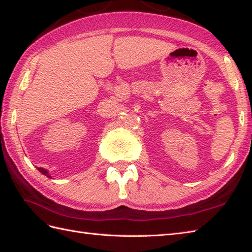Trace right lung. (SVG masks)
I'll list each match as a JSON object with an SVG mask.
<instances>
[{"mask_svg": "<svg viewBox=\"0 0 252 252\" xmlns=\"http://www.w3.org/2000/svg\"><path fill=\"white\" fill-rule=\"evenodd\" d=\"M37 170H39V171H40V172H41L42 174H44V175H46V176H47V178H51V175L49 174V172H47V171H46V170H44V169H42V168H37Z\"/></svg>", "mask_w": 252, "mask_h": 252, "instance_id": "1", "label": "right lung"}]
</instances>
